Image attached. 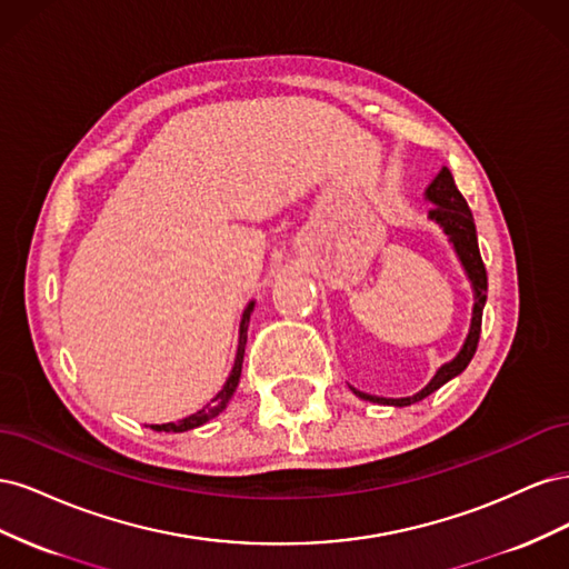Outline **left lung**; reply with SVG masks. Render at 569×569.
<instances>
[{"label": "left lung", "mask_w": 569, "mask_h": 569, "mask_svg": "<svg viewBox=\"0 0 569 569\" xmlns=\"http://www.w3.org/2000/svg\"><path fill=\"white\" fill-rule=\"evenodd\" d=\"M425 199L429 203H435V209L429 211V220H435L437 226L443 230V234L449 237V242L453 244L460 263L465 268V274L472 284L475 291V308H472V322H470V332L468 339H465L462 349L458 351V356L449 363H443L437 375L429 380V385L425 389H420L418 393L406 396V399H382V396H370L351 387V391L363 401H372V403H382V406H396L403 408L410 403H418L422 399H427L429 393L437 391L439 387H443L449 380H453L456 375H460L468 363L472 360L477 343H479V332H481V311H485L487 303V268L481 263L479 256V244H477V230H475V218L468 201L458 192L456 180L451 176L449 168H441L439 176L429 182Z\"/></svg>", "instance_id": "1"}]
</instances>
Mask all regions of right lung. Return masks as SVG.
<instances>
[{"label": "right lung", "instance_id": "right-lung-1", "mask_svg": "<svg viewBox=\"0 0 569 569\" xmlns=\"http://www.w3.org/2000/svg\"><path fill=\"white\" fill-rule=\"evenodd\" d=\"M253 313V301L244 308L242 313V322H239V347H237V358H234V366H232V372L228 377V382L222 385V389L216 393V399L203 406L201 410H197L194 416L189 418H182L178 422H166V425H151V429H157V432H187V429H194V427H201L209 420H213L216 416H220L222 410H226V406L230 403L232 393L239 385V375H242V363H244V347H247V330H249V318Z\"/></svg>", "mask_w": 569, "mask_h": 569}]
</instances>
